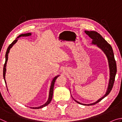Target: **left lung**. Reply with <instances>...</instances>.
Instances as JSON below:
<instances>
[{"instance_id": "left-lung-1", "label": "left lung", "mask_w": 122, "mask_h": 122, "mask_svg": "<svg viewBox=\"0 0 122 122\" xmlns=\"http://www.w3.org/2000/svg\"><path fill=\"white\" fill-rule=\"evenodd\" d=\"M84 32H85L86 34H87L91 39H92V44L93 45H96L98 48L102 49V51L106 55L107 59H108V60L109 70H110V78H109L108 88H107L106 94H105L104 95L103 97H102L101 98L96 101L95 102L88 104H83V103L78 102V101L74 100L73 98L74 101H75L76 102L78 103V104H83L84 105V106H92V105L95 104L96 103H97L98 102L102 100V99L104 98L105 97H106L109 93H110L111 90H112L115 79V76L117 72V66L116 62L115 59L114 54H113V50L111 45L108 44V43L107 42V41L105 40L100 34L98 33L97 32H96L95 31H88V30H85Z\"/></svg>"}]
</instances>
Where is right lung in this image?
I'll list each match as a JSON object with an SVG mask.
<instances>
[{
    "label": "right lung",
    "mask_w": 122,
    "mask_h": 122,
    "mask_svg": "<svg viewBox=\"0 0 122 122\" xmlns=\"http://www.w3.org/2000/svg\"><path fill=\"white\" fill-rule=\"evenodd\" d=\"M31 35H32L31 33H28L21 34L19 35V36H18L17 38H16V39H15V40H14L13 42H12V44L10 45V46H9V47H8V48L7 49V51H6V54H5V64H4V68H3V77H4V80H5V84H6V81H5V74H6V64H7V60H8V55H9V53L10 52V49H11L12 47H13V45L15 44L16 42H17L18 39L19 38H20V37H21V36H31ZM59 76H60V75L55 76V77L53 78L52 81H51V82L50 90H49V97H48V100H47V102L45 103L44 104H43V105H42V106H41L40 107H30V108L35 109L42 108L43 107H46V106H47V105L49 104V103H50L51 101V99H52V97H53L54 86V83H55V80H56V78L58 77ZM6 87H7V86H6Z\"/></svg>",
    "instance_id": "right-lung-1"
}]
</instances>
